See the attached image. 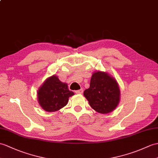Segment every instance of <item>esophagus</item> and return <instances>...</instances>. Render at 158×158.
Wrapping results in <instances>:
<instances>
[{
	"label": "esophagus",
	"instance_id": "obj_1",
	"mask_svg": "<svg viewBox=\"0 0 158 158\" xmlns=\"http://www.w3.org/2000/svg\"><path fill=\"white\" fill-rule=\"evenodd\" d=\"M83 92V89H81L79 90H77L75 91V93L77 94H81Z\"/></svg>",
	"mask_w": 158,
	"mask_h": 158
}]
</instances>
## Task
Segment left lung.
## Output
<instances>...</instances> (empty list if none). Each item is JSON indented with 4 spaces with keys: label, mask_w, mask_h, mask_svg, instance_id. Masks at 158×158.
<instances>
[{
    "label": "left lung",
    "mask_w": 158,
    "mask_h": 158,
    "mask_svg": "<svg viewBox=\"0 0 158 158\" xmlns=\"http://www.w3.org/2000/svg\"><path fill=\"white\" fill-rule=\"evenodd\" d=\"M91 108L96 112L107 114L113 111L119 103L120 89L116 81L108 73H94L89 88L84 91Z\"/></svg>",
    "instance_id": "1"
}]
</instances>
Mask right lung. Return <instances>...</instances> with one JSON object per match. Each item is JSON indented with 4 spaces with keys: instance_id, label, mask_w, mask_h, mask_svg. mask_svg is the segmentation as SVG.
Listing matches in <instances>:
<instances>
[{
    "instance_id": "add662e5",
    "label": "right lung",
    "mask_w": 158,
    "mask_h": 158,
    "mask_svg": "<svg viewBox=\"0 0 158 158\" xmlns=\"http://www.w3.org/2000/svg\"><path fill=\"white\" fill-rule=\"evenodd\" d=\"M74 93L68 89L67 83L61 82L56 76L47 79L38 92L39 104L47 112H55L67 105L69 98Z\"/></svg>"
}]
</instances>
